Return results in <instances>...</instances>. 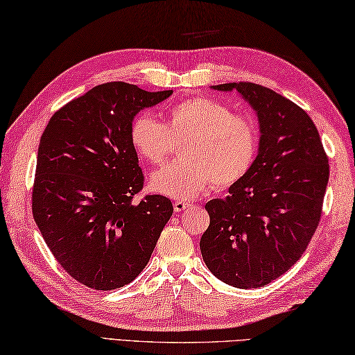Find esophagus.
<instances>
[{"mask_svg": "<svg viewBox=\"0 0 355 355\" xmlns=\"http://www.w3.org/2000/svg\"><path fill=\"white\" fill-rule=\"evenodd\" d=\"M173 207H175V211L176 213H180V211H184L187 209H190L191 204L190 202H184V200H175V204H173Z\"/></svg>", "mask_w": 355, "mask_h": 355, "instance_id": "1", "label": "esophagus"}]
</instances>
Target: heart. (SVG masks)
<instances>
[{
  "label": "heart",
  "mask_w": 355,
  "mask_h": 355,
  "mask_svg": "<svg viewBox=\"0 0 355 355\" xmlns=\"http://www.w3.org/2000/svg\"><path fill=\"white\" fill-rule=\"evenodd\" d=\"M130 140L140 159L160 165L182 144L176 160L151 175V189L175 199H193L211 184L229 189L252 170L259 132L253 119L233 114L213 98L195 97L171 106L165 125L142 112L131 123Z\"/></svg>",
  "instance_id": "heart-1"
}]
</instances>
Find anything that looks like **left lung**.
I'll use <instances>...</instances> for the list:
<instances>
[{
    "instance_id": "obj_1",
    "label": "left lung",
    "mask_w": 355,
    "mask_h": 355,
    "mask_svg": "<svg viewBox=\"0 0 355 355\" xmlns=\"http://www.w3.org/2000/svg\"><path fill=\"white\" fill-rule=\"evenodd\" d=\"M211 88L236 89L250 103L261 139L252 170L230 187L229 196L205 204L210 225L200 253L220 282L263 287L309 245L322 218L329 164L317 126L292 100L250 82Z\"/></svg>"
}]
</instances>
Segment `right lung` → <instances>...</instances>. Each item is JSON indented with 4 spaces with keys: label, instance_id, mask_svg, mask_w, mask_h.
<instances>
[{
    "label": "right lung",
    "instance_id": "obj_1",
    "mask_svg": "<svg viewBox=\"0 0 355 355\" xmlns=\"http://www.w3.org/2000/svg\"><path fill=\"white\" fill-rule=\"evenodd\" d=\"M171 94L98 85L60 108L40 139L32 215L58 264L89 289L131 283L173 215L162 195L132 204L144 173L130 140L137 112Z\"/></svg>",
    "mask_w": 355,
    "mask_h": 355
}]
</instances>
